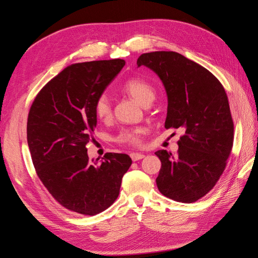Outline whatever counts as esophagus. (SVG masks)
<instances>
[{
	"mask_svg": "<svg viewBox=\"0 0 258 258\" xmlns=\"http://www.w3.org/2000/svg\"><path fill=\"white\" fill-rule=\"evenodd\" d=\"M130 157H131V159L134 160V161H138L140 159H143L145 157V155H143L141 153H132L130 155Z\"/></svg>",
	"mask_w": 258,
	"mask_h": 258,
	"instance_id": "34e87169",
	"label": "esophagus"
}]
</instances>
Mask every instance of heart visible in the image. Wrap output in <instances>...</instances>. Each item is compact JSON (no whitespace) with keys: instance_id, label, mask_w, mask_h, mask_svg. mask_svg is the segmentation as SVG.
<instances>
[{"instance_id":"heart-1","label":"heart","mask_w":258,"mask_h":258,"mask_svg":"<svg viewBox=\"0 0 258 258\" xmlns=\"http://www.w3.org/2000/svg\"><path fill=\"white\" fill-rule=\"evenodd\" d=\"M122 90L132 98H135L142 106L152 103L155 99V89L153 86L141 79H131L127 81L122 85ZM93 110L100 120L105 121L110 119L112 116L111 99L105 93L100 95L96 100ZM143 132V128L140 127L124 128L117 136L116 141L122 144L138 145L141 143V135Z\"/></svg>"}]
</instances>
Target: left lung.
Wrapping results in <instances>:
<instances>
[{"label":"left lung","mask_w":258,"mask_h":258,"mask_svg":"<svg viewBox=\"0 0 258 258\" xmlns=\"http://www.w3.org/2000/svg\"><path fill=\"white\" fill-rule=\"evenodd\" d=\"M162 82L168 98L165 127L181 128L177 156L160 150L156 178L159 191L184 204L213 188L226 167L233 142V122L222 84L200 64L174 51H153L138 58Z\"/></svg>","instance_id":"left-lung-1"}]
</instances>
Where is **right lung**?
<instances>
[{"label": "right lung", "mask_w": 258, "mask_h": 258, "mask_svg": "<svg viewBox=\"0 0 258 258\" xmlns=\"http://www.w3.org/2000/svg\"><path fill=\"white\" fill-rule=\"evenodd\" d=\"M124 60L74 63L44 86L31 105L27 139L36 173L61 206L84 215L107 209L119 195L132 160L106 153L90 160L87 144L97 126L95 102Z\"/></svg>", "instance_id": "add662e5"}]
</instances>
